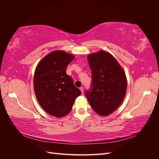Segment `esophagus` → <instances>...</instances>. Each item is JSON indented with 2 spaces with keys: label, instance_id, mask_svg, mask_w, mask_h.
I'll return each mask as SVG.
<instances>
[{
  "label": "esophagus",
  "instance_id": "34e87169",
  "mask_svg": "<svg viewBox=\"0 0 159 159\" xmlns=\"http://www.w3.org/2000/svg\"><path fill=\"white\" fill-rule=\"evenodd\" d=\"M80 89L81 90V93H84V88L83 87H81L80 88Z\"/></svg>",
  "mask_w": 159,
  "mask_h": 159
}]
</instances>
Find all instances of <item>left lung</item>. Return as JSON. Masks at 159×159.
Masks as SVG:
<instances>
[{"mask_svg": "<svg viewBox=\"0 0 159 159\" xmlns=\"http://www.w3.org/2000/svg\"><path fill=\"white\" fill-rule=\"evenodd\" d=\"M91 85L85 93L95 112L107 116L116 110L127 91L125 74L115 57L105 51L89 54Z\"/></svg>", "mask_w": 159, "mask_h": 159, "instance_id": "1", "label": "left lung"}]
</instances>
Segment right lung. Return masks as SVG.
Returning a JSON list of instances; mask_svg holds the SVG:
<instances>
[{
	"label": "right lung",
	"mask_w": 159,
	"mask_h": 159,
	"mask_svg": "<svg viewBox=\"0 0 159 159\" xmlns=\"http://www.w3.org/2000/svg\"><path fill=\"white\" fill-rule=\"evenodd\" d=\"M74 56L64 51H54L38 64L34 77V88L41 107L52 116L68 114L75 99L81 94L66 74L67 66Z\"/></svg>",
	"instance_id": "right-lung-1"
}]
</instances>
